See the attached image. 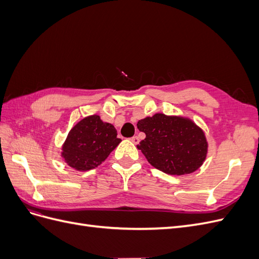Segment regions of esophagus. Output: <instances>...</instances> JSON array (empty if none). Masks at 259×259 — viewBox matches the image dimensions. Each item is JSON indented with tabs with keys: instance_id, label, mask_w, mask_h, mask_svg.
I'll return each mask as SVG.
<instances>
[{
	"instance_id": "obj_1",
	"label": "esophagus",
	"mask_w": 259,
	"mask_h": 259,
	"mask_svg": "<svg viewBox=\"0 0 259 259\" xmlns=\"http://www.w3.org/2000/svg\"><path fill=\"white\" fill-rule=\"evenodd\" d=\"M131 140H132V142H133V143H134L135 145H138V144H139V138H138L137 136H134V137H132V138H131Z\"/></svg>"
}]
</instances>
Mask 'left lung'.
<instances>
[{"label": "left lung", "mask_w": 259, "mask_h": 259, "mask_svg": "<svg viewBox=\"0 0 259 259\" xmlns=\"http://www.w3.org/2000/svg\"><path fill=\"white\" fill-rule=\"evenodd\" d=\"M137 127L146 134L137 148L163 173L191 174L205 161L208 145L204 132L188 117L155 113L139 120Z\"/></svg>", "instance_id": "8db88e82"}]
</instances>
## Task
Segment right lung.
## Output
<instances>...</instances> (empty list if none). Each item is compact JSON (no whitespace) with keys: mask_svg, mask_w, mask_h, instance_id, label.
Masks as SVG:
<instances>
[{"mask_svg":"<svg viewBox=\"0 0 259 259\" xmlns=\"http://www.w3.org/2000/svg\"><path fill=\"white\" fill-rule=\"evenodd\" d=\"M116 130L93 114L77 122L62 145L61 156L70 167L89 170L100 165L121 143Z\"/></svg>","mask_w":259,"mask_h":259,"instance_id":"obj_1","label":"right lung"}]
</instances>
